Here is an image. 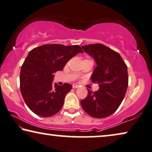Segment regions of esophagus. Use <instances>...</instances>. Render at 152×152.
<instances>
[{"label":"esophagus","mask_w":152,"mask_h":152,"mask_svg":"<svg viewBox=\"0 0 152 152\" xmlns=\"http://www.w3.org/2000/svg\"><path fill=\"white\" fill-rule=\"evenodd\" d=\"M72 87H73V88L76 89V88H78L79 86L77 84H73V85H72Z\"/></svg>","instance_id":"34e87169"}]
</instances>
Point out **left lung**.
<instances>
[{"mask_svg": "<svg viewBox=\"0 0 152 152\" xmlns=\"http://www.w3.org/2000/svg\"><path fill=\"white\" fill-rule=\"evenodd\" d=\"M96 63L91 81L99 85L98 91L87 89L88 94L80 101L84 111L96 118H106L119 107L128 86L127 66L118 52L102 44L82 46Z\"/></svg>", "mask_w": 152, "mask_h": 152, "instance_id": "1", "label": "left lung"}]
</instances>
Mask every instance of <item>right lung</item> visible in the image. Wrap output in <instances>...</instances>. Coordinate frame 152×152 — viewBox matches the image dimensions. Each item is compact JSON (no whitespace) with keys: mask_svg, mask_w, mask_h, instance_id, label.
Masks as SVG:
<instances>
[{"mask_svg":"<svg viewBox=\"0 0 152 152\" xmlns=\"http://www.w3.org/2000/svg\"><path fill=\"white\" fill-rule=\"evenodd\" d=\"M78 53H83L80 46L61 44L43 45L29 52L21 67L20 88L25 103L34 114L50 117L61 110L72 86L53 85L54 73L63 70Z\"/></svg>","mask_w":152,"mask_h":152,"instance_id":"right-lung-1","label":"right lung"}]
</instances>
